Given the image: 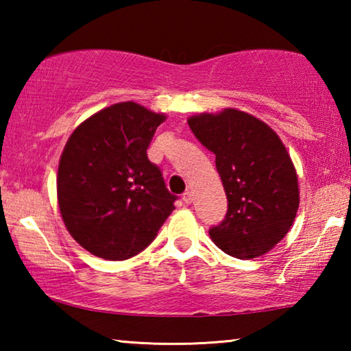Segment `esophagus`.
Returning a JSON list of instances; mask_svg holds the SVG:
<instances>
[{
    "label": "esophagus",
    "instance_id": "obj_1",
    "mask_svg": "<svg viewBox=\"0 0 351 351\" xmlns=\"http://www.w3.org/2000/svg\"><path fill=\"white\" fill-rule=\"evenodd\" d=\"M182 201L186 204H192V201H193V195H192V192H190V190H187V192H184V195H182Z\"/></svg>",
    "mask_w": 351,
    "mask_h": 351
}]
</instances>
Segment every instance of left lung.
<instances>
[{"instance_id": "1", "label": "left lung", "mask_w": 351, "mask_h": 351, "mask_svg": "<svg viewBox=\"0 0 351 351\" xmlns=\"http://www.w3.org/2000/svg\"><path fill=\"white\" fill-rule=\"evenodd\" d=\"M189 127L215 164L228 197V213L210 239L235 258L271 251L294 223L299 182L294 164L274 130L235 108L189 117Z\"/></svg>"}]
</instances>
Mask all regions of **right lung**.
Listing matches in <instances>:
<instances>
[{
    "mask_svg": "<svg viewBox=\"0 0 351 351\" xmlns=\"http://www.w3.org/2000/svg\"><path fill=\"white\" fill-rule=\"evenodd\" d=\"M165 114L121 102L88 117L69 136L57 199L73 239L96 257L127 260L150 245L175 209V195L147 148Z\"/></svg>",
    "mask_w": 351,
    "mask_h": 351,
    "instance_id": "add662e5",
    "label": "right lung"
}]
</instances>
